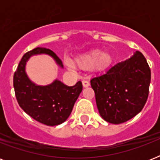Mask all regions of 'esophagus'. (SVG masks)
<instances>
[{"mask_svg": "<svg viewBox=\"0 0 160 160\" xmlns=\"http://www.w3.org/2000/svg\"><path fill=\"white\" fill-rule=\"evenodd\" d=\"M82 85L84 87L86 88V87H88V86H90V82H89V81H87V80H83Z\"/></svg>", "mask_w": 160, "mask_h": 160, "instance_id": "34e87169", "label": "esophagus"}]
</instances>
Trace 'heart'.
Listing matches in <instances>:
<instances>
[{"instance_id":"obj_1","label":"heart","mask_w":160,"mask_h":160,"mask_svg":"<svg viewBox=\"0 0 160 160\" xmlns=\"http://www.w3.org/2000/svg\"><path fill=\"white\" fill-rule=\"evenodd\" d=\"M65 65L69 69H73V65L69 60H65ZM113 62V56L109 52H102L95 49L86 54L78 56L75 59V64L83 70H90L95 68L96 70H103L108 68Z\"/></svg>"}]
</instances>
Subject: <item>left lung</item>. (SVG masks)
Listing matches in <instances>:
<instances>
[{
    "label": "left lung",
    "instance_id": "1",
    "mask_svg": "<svg viewBox=\"0 0 160 160\" xmlns=\"http://www.w3.org/2000/svg\"><path fill=\"white\" fill-rule=\"evenodd\" d=\"M150 80L149 66L139 51L92 78L90 85L100 116L118 124L139 114L148 99Z\"/></svg>",
    "mask_w": 160,
    "mask_h": 160
}]
</instances>
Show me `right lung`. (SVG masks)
Masks as SVG:
<instances>
[{"label": "right lung", "mask_w": 160, "mask_h": 160, "mask_svg": "<svg viewBox=\"0 0 160 160\" xmlns=\"http://www.w3.org/2000/svg\"><path fill=\"white\" fill-rule=\"evenodd\" d=\"M46 54L53 58L60 67L62 61L50 49L37 48L23 55L14 74L13 85L19 105L36 121L49 126L62 124L70 116L73 107L82 91V83L78 81L67 86L58 80L47 85H37L26 72V65L35 55Z\"/></svg>", "instance_id": "right-lung-1"}]
</instances>
